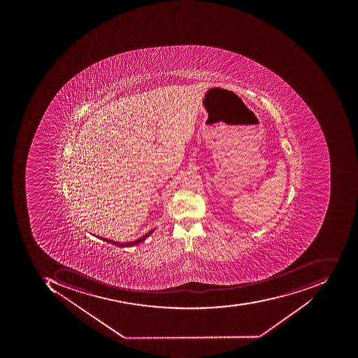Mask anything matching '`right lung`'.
Returning a JSON list of instances; mask_svg holds the SVG:
<instances>
[{
  "label": "right lung",
  "mask_w": 358,
  "mask_h": 358,
  "mask_svg": "<svg viewBox=\"0 0 358 358\" xmlns=\"http://www.w3.org/2000/svg\"><path fill=\"white\" fill-rule=\"evenodd\" d=\"M154 231L155 229H152L150 230V231H148V234H144V236H141L140 238L136 240V241L131 242L114 241V240H108V238H102V236H96V238H101V240H103V241L108 242V243L113 244V245L120 246V248H131V246L138 245V244H140L141 242L145 241L146 238H148V236H150V234H152V232Z\"/></svg>",
  "instance_id": "obj_1"
}]
</instances>
